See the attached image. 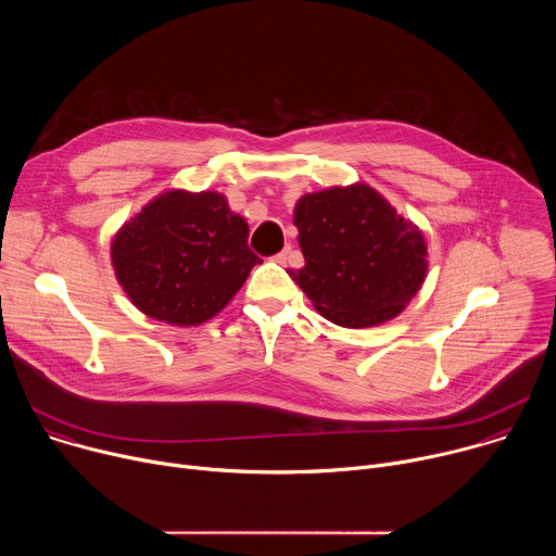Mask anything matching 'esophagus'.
Instances as JSON below:
<instances>
[{
    "label": "esophagus",
    "mask_w": 556,
    "mask_h": 556,
    "mask_svg": "<svg viewBox=\"0 0 556 556\" xmlns=\"http://www.w3.org/2000/svg\"><path fill=\"white\" fill-rule=\"evenodd\" d=\"M288 257H290V247H288V249H283L281 253H277L273 260H275L277 264H281V266H283V264L288 262Z\"/></svg>",
    "instance_id": "34e87169"
}]
</instances>
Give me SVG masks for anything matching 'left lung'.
I'll return each instance as SVG.
<instances>
[{
    "mask_svg": "<svg viewBox=\"0 0 556 556\" xmlns=\"http://www.w3.org/2000/svg\"><path fill=\"white\" fill-rule=\"evenodd\" d=\"M294 226L305 266L288 275L337 326L393 319L427 277L422 230L363 182L303 195Z\"/></svg>",
    "mask_w": 556,
    "mask_h": 556,
    "instance_id": "1",
    "label": "left lung"
}]
</instances>
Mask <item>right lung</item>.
I'll return each instance as SVG.
<instances>
[{
  "label": "right lung",
  "instance_id": "right-lung-1",
  "mask_svg": "<svg viewBox=\"0 0 556 556\" xmlns=\"http://www.w3.org/2000/svg\"><path fill=\"white\" fill-rule=\"evenodd\" d=\"M257 264L247 219L215 191L157 195L112 242V266L125 294L151 319L172 326L213 319Z\"/></svg>",
  "mask_w": 556,
  "mask_h": 556
}]
</instances>
